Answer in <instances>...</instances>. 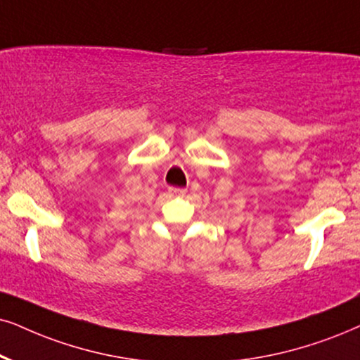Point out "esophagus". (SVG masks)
<instances>
[{
    "label": "esophagus",
    "instance_id": "esophagus-1",
    "mask_svg": "<svg viewBox=\"0 0 360 360\" xmlns=\"http://www.w3.org/2000/svg\"><path fill=\"white\" fill-rule=\"evenodd\" d=\"M169 194H172V195H184L186 194V189H183V188H169Z\"/></svg>",
    "mask_w": 360,
    "mask_h": 360
}]
</instances>
